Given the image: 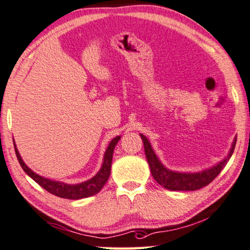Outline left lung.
<instances>
[{"label":"left lung","instance_id":"left-lung-1","mask_svg":"<svg viewBox=\"0 0 250 250\" xmlns=\"http://www.w3.org/2000/svg\"><path fill=\"white\" fill-rule=\"evenodd\" d=\"M140 137L143 139L145 154H146V158L149 164V167H150L152 177L155 178V181L159 185L169 189V191H195V189H200L210 184L220 174L223 167L227 165V163H228L230 157H231L237 141V138H234L232 147L230 149L227 158L223 159L218 165L212 167V168H208L199 173H178L167 169L159 162L158 157L156 156L154 150H152L151 145L147 138L144 135H140Z\"/></svg>","mask_w":250,"mask_h":250}]
</instances>
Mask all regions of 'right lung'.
<instances>
[{
  "instance_id": "right-lung-1",
  "label": "right lung",
  "mask_w": 250,
  "mask_h": 250,
  "mask_svg": "<svg viewBox=\"0 0 250 250\" xmlns=\"http://www.w3.org/2000/svg\"><path fill=\"white\" fill-rule=\"evenodd\" d=\"M120 138H121L120 136H118L111 140V143L106 148L105 154H104L103 164H102L101 169L99 170V173L96 174L94 177H92L91 180L83 182V183H80V184H75V185L66 184V183H62V182L51 181V180H48V178L40 176L38 174H36L33 170L30 169L29 167L25 165L23 161H22L14 141L13 144H14V150H16L17 158L19 163H20L22 169H23L24 172L36 182V183H38L42 188L46 189V191H48L56 196L62 197V199L80 200V199H84V197H88V196L98 194V193L102 189L103 186L105 185L107 178H109L110 173H111V164H112L114 147L115 145L118 144V141L120 140Z\"/></svg>"
}]
</instances>
